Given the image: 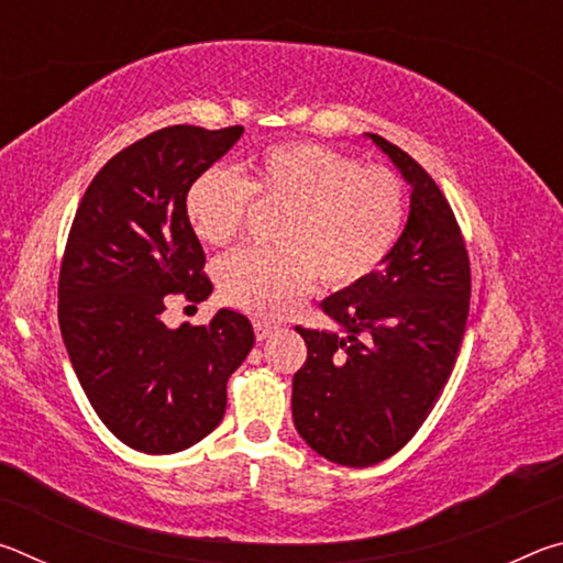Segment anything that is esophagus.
<instances>
[{
  "instance_id": "34e87169",
  "label": "esophagus",
  "mask_w": 563,
  "mask_h": 563,
  "mask_svg": "<svg viewBox=\"0 0 563 563\" xmlns=\"http://www.w3.org/2000/svg\"><path fill=\"white\" fill-rule=\"evenodd\" d=\"M253 330L258 340H268L273 332H278V325H273V322H265V320H253Z\"/></svg>"
}]
</instances>
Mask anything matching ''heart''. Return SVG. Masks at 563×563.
I'll return each mask as SVG.
<instances>
[{
    "label": "heart",
    "mask_w": 563,
    "mask_h": 563,
    "mask_svg": "<svg viewBox=\"0 0 563 563\" xmlns=\"http://www.w3.org/2000/svg\"><path fill=\"white\" fill-rule=\"evenodd\" d=\"M280 208L275 247H245L218 263L223 300L278 318L316 283L345 290L367 280L395 251L407 221L405 186L383 166H360L320 144H275L241 178L211 166L190 180L184 213L208 245L241 235L251 206Z\"/></svg>",
    "instance_id": "b5f03b06"
}]
</instances>
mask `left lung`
<instances>
[{
    "label": "left lung",
    "instance_id": "8db88e82",
    "mask_svg": "<svg viewBox=\"0 0 563 563\" xmlns=\"http://www.w3.org/2000/svg\"><path fill=\"white\" fill-rule=\"evenodd\" d=\"M412 188L402 238L367 280L322 300L347 338L295 328L308 360L292 377L295 430L320 456L369 466L412 440L440 399L470 316V255L432 176L367 133Z\"/></svg>",
    "mask_w": 563,
    "mask_h": 563
}]
</instances>
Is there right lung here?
I'll list each match as a JSON object with an SVG mask.
<instances>
[{
    "label": "right lung",
    "mask_w": 563,
    "mask_h": 563,
    "mask_svg": "<svg viewBox=\"0 0 563 563\" xmlns=\"http://www.w3.org/2000/svg\"><path fill=\"white\" fill-rule=\"evenodd\" d=\"M243 126H168L107 161L76 208L59 273V328L91 407L131 450L174 454L211 434L225 385L253 347L251 320L218 310L170 330L166 295L213 292L206 253L184 213L190 180Z\"/></svg>",
    "instance_id": "add662e5"
}]
</instances>
